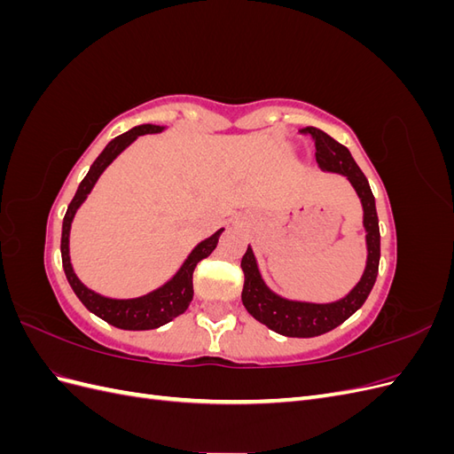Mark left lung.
Wrapping results in <instances>:
<instances>
[{"label":"left lung","mask_w":454,"mask_h":454,"mask_svg":"<svg viewBox=\"0 0 454 454\" xmlns=\"http://www.w3.org/2000/svg\"><path fill=\"white\" fill-rule=\"evenodd\" d=\"M301 134H309L316 145V162L320 168L327 172H337L348 177L354 185L356 193L362 199L364 206V227L367 231V265L362 280L356 284L354 290L337 303L329 305H314V303H299V301H287L272 294L265 282L261 280V274L255 265L254 252L248 246L240 267L244 272V287H242V303L254 318L261 324L270 327L286 337H316L332 332L337 325L358 310L373 290L379 272L380 259V232H379V217L375 208V197L371 193L367 177L360 170L358 164L352 159L350 151L335 142L332 136H327L320 129L307 127L299 130Z\"/></svg>","instance_id":"left-lung-1"}]
</instances>
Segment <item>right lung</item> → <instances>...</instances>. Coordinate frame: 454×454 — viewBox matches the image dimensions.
Instances as JSON below:
<instances>
[{"label":"right lung","instance_id":"add662e5","mask_svg":"<svg viewBox=\"0 0 454 454\" xmlns=\"http://www.w3.org/2000/svg\"><path fill=\"white\" fill-rule=\"evenodd\" d=\"M160 130L162 127H157V125H140L109 142L98 155V159L92 162V167L89 174L83 177V182L79 184L77 193L72 199L70 206H67V212L64 215V223H62V240H60L62 267H64L67 282L72 286V290L75 292L81 303H83L92 314L98 316V318L121 329H134V332L160 327L164 324H168L170 320H174L176 316H180L187 310L191 299H193L195 267L199 261L208 257L215 250L219 235H222L223 229L214 232L210 239L202 240L197 248L189 254L185 263L182 265L180 270L176 272V277L170 282H167L155 292H151L144 297H136V299H107L94 294L87 286L81 284L72 269L70 248H67V244H70V227L77 208L83 204V200L90 193V189L94 187L96 180H98L100 174L109 167V162H112L122 149L129 147L136 138H138V136L153 134Z\"/></svg>","mask_w":454,"mask_h":454}]
</instances>
